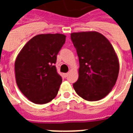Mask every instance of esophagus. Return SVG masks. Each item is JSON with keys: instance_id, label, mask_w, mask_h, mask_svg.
I'll return each mask as SVG.
<instances>
[{"instance_id": "esophagus-1", "label": "esophagus", "mask_w": 133, "mask_h": 133, "mask_svg": "<svg viewBox=\"0 0 133 133\" xmlns=\"http://www.w3.org/2000/svg\"><path fill=\"white\" fill-rule=\"evenodd\" d=\"M68 75V73H64V74H63V76H64L65 77H66Z\"/></svg>"}]
</instances>
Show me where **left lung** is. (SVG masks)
Instances as JSON below:
<instances>
[{
  "instance_id": "1",
  "label": "left lung",
  "mask_w": 133,
  "mask_h": 133,
  "mask_svg": "<svg viewBox=\"0 0 133 133\" xmlns=\"http://www.w3.org/2000/svg\"><path fill=\"white\" fill-rule=\"evenodd\" d=\"M71 40L79 61V79L73 88L86 101H99L109 94L117 80V55L109 41L99 32H73Z\"/></svg>"
}]
</instances>
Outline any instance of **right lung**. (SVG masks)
<instances>
[{
    "instance_id": "obj_1",
    "label": "right lung",
    "mask_w": 133,
    "mask_h": 133,
    "mask_svg": "<svg viewBox=\"0 0 133 133\" xmlns=\"http://www.w3.org/2000/svg\"><path fill=\"white\" fill-rule=\"evenodd\" d=\"M65 38L62 34H38L18 54L14 64L16 84L33 103L45 104L56 97L62 78L54 64Z\"/></svg>"
}]
</instances>
